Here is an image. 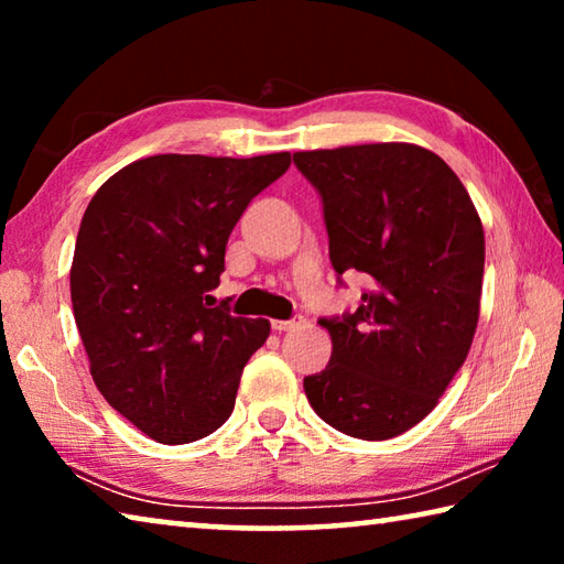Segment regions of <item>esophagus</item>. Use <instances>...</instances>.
<instances>
[{
	"instance_id": "1",
	"label": "esophagus",
	"mask_w": 564,
	"mask_h": 564,
	"mask_svg": "<svg viewBox=\"0 0 564 564\" xmlns=\"http://www.w3.org/2000/svg\"><path fill=\"white\" fill-rule=\"evenodd\" d=\"M301 326H303V318L301 316H295L291 321H273V330H279V333L295 330V328H301Z\"/></svg>"
}]
</instances>
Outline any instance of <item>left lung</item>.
I'll list each match as a JSON object with an SVG mask.
<instances>
[{
	"instance_id": "1",
	"label": "left lung",
	"mask_w": 564,
	"mask_h": 564,
	"mask_svg": "<svg viewBox=\"0 0 564 564\" xmlns=\"http://www.w3.org/2000/svg\"><path fill=\"white\" fill-rule=\"evenodd\" d=\"M318 188L330 263L370 289L343 318H321L333 352L303 378L311 408L360 441H390L437 405L480 318L485 231L463 181L405 141L293 154Z\"/></svg>"
}]
</instances>
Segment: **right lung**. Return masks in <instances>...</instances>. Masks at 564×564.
<instances>
[{
	"label": "right lung",
	"mask_w": 564,
	"mask_h": 564,
	"mask_svg": "<svg viewBox=\"0 0 564 564\" xmlns=\"http://www.w3.org/2000/svg\"><path fill=\"white\" fill-rule=\"evenodd\" d=\"M291 154H159L123 166L84 212L69 271L74 321L107 403L164 445L202 441L234 413L265 318L212 308L226 243Z\"/></svg>",
	"instance_id": "1"
}]
</instances>
